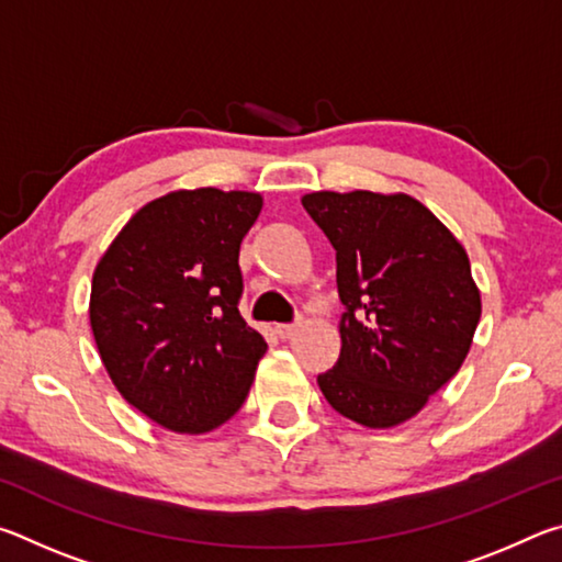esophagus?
<instances>
[{
  "label": "esophagus",
  "mask_w": 562,
  "mask_h": 562,
  "mask_svg": "<svg viewBox=\"0 0 562 562\" xmlns=\"http://www.w3.org/2000/svg\"><path fill=\"white\" fill-rule=\"evenodd\" d=\"M302 325H304V315H297V317H294V322H290V325L278 327V337L280 339H292L294 331H297Z\"/></svg>",
  "instance_id": "obj_1"
}]
</instances>
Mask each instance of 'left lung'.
Returning <instances> with one entry per match:
<instances>
[{
    "label": "left lung",
    "mask_w": 562,
    "mask_h": 562,
    "mask_svg": "<svg viewBox=\"0 0 562 562\" xmlns=\"http://www.w3.org/2000/svg\"><path fill=\"white\" fill-rule=\"evenodd\" d=\"M337 250V364L317 376L335 412L369 429L412 418L459 372L481 319L469 255L412 195L302 198Z\"/></svg>",
    "instance_id": "left-lung-1"
}]
</instances>
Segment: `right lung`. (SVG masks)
<instances>
[{"instance_id":"right-lung-1","label":"right lung","mask_w":562,"mask_h":562,"mask_svg":"<svg viewBox=\"0 0 562 562\" xmlns=\"http://www.w3.org/2000/svg\"><path fill=\"white\" fill-rule=\"evenodd\" d=\"M260 207L243 190L168 193L131 217L93 272L103 367L131 406L170 431L225 424L268 349L237 310L240 243Z\"/></svg>"}]
</instances>
